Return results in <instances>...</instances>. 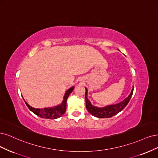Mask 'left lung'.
<instances>
[{
	"mask_svg": "<svg viewBox=\"0 0 158 158\" xmlns=\"http://www.w3.org/2000/svg\"><path fill=\"white\" fill-rule=\"evenodd\" d=\"M133 87L130 94L128 96V97L126 98L125 100L121 102L120 103L114 104V105H109L106 106L104 108H98L91 104L90 102L87 98V89L85 87V100H86V108L87 110L94 117L98 118H111L114 115L118 114L120 111L123 110L126 106L128 104L131 96L133 93Z\"/></svg>",
	"mask_w": 158,
	"mask_h": 158,
	"instance_id": "obj_1",
	"label": "left lung"
}]
</instances>
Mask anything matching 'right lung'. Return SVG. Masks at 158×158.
Wrapping results in <instances>:
<instances>
[{
	"instance_id": "obj_1",
	"label": "right lung",
	"mask_w": 158,
	"mask_h": 158,
	"mask_svg": "<svg viewBox=\"0 0 158 158\" xmlns=\"http://www.w3.org/2000/svg\"><path fill=\"white\" fill-rule=\"evenodd\" d=\"M74 86H72L66 91L65 95L64 96V100L61 104L56 106L52 108H46L43 109L40 108H35L29 106L26 102L25 101V104L27 105L28 108L31 110L33 113L35 115L39 116L40 118L49 119H55L60 118L63 114H65L66 110V102H67V99L69 97V94L72 93L73 90Z\"/></svg>"
}]
</instances>
